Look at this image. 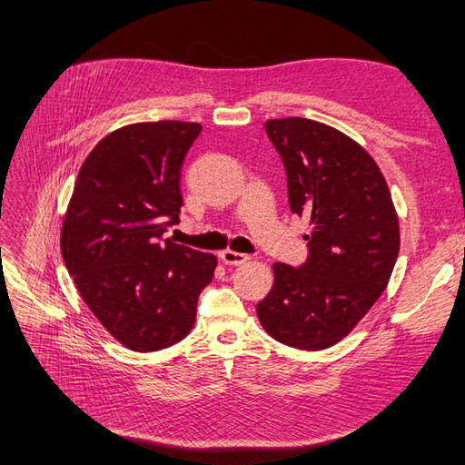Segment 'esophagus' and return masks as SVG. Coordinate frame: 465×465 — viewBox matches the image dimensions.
I'll use <instances>...</instances> for the list:
<instances>
[{"mask_svg":"<svg viewBox=\"0 0 465 465\" xmlns=\"http://www.w3.org/2000/svg\"><path fill=\"white\" fill-rule=\"evenodd\" d=\"M220 258L225 265H242L248 262L250 258L245 253H240V252H232V250H225L220 253Z\"/></svg>","mask_w":465,"mask_h":465,"instance_id":"1","label":"esophagus"}]
</instances>
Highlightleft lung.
I'll return each mask as SVG.
<instances>
[{
    "label": "left lung",
    "instance_id": "1",
    "mask_svg": "<svg viewBox=\"0 0 465 465\" xmlns=\"http://www.w3.org/2000/svg\"><path fill=\"white\" fill-rule=\"evenodd\" d=\"M282 155L290 207L305 217L310 258L273 263V285L255 305L273 340L295 350L331 348L378 302L400 252V222L373 157L350 135L305 117L268 120Z\"/></svg>",
    "mask_w": 465,
    "mask_h": 465
}]
</instances>
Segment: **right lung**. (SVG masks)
Returning a JSON list of instances; mask_svg holds the SVG:
<instances>
[{"label": "right lung", "instance_id": "right-lung-1", "mask_svg": "<svg viewBox=\"0 0 465 465\" xmlns=\"http://www.w3.org/2000/svg\"><path fill=\"white\" fill-rule=\"evenodd\" d=\"M200 124L142 122L107 134L82 163L62 255L87 308L134 351L182 341L217 258L163 240L180 223L182 163Z\"/></svg>", "mask_w": 465, "mask_h": 465}]
</instances>
